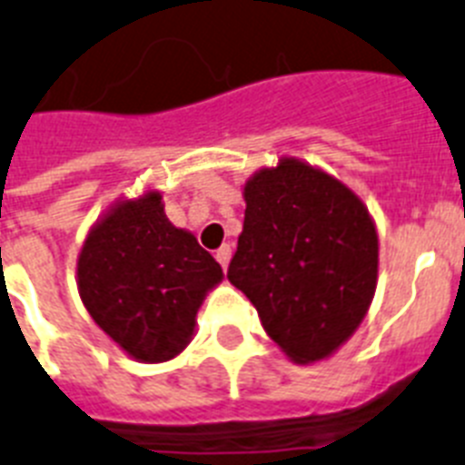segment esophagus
Instances as JSON below:
<instances>
[{"label":"esophagus","instance_id":"obj_1","mask_svg":"<svg viewBox=\"0 0 465 465\" xmlns=\"http://www.w3.org/2000/svg\"><path fill=\"white\" fill-rule=\"evenodd\" d=\"M230 256H232V247H230V244H223V247L218 249L216 252V261L221 265H223V271L225 268H228V263H230Z\"/></svg>","mask_w":465,"mask_h":465}]
</instances>
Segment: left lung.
<instances>
[{"instance_id":"left-lung-1","label":"left lung","mask_w":465,"mask_h":465,"mask_svg":"<svg viewBox=\"0 0 465 465\" xmlns=\"http://www.w3.org/2000/svg\"><path fill=\"white\" fill-rule=\"evenodd\" d=\"M244 202L228 280L293 362L324 360L374 299L379 235L367 206L334 176L292 157L253 173Z\"/></svg>"}]
</instances>
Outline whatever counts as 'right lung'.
Instances as JSON below:
<instances>
[{"instance_id": "add662e5", "label": "right lung", "mask_w": 465, "mask_h": 465, "mask_svg": "<svg viewBox=\"0 0 465 465\" xmlns=\"http://www.w3.org/2000/svg\"><path fill=\"white\" fill-rule=\"evenodd\" d=\"M221 265L193 232L169 223L160 193L114 204L91 228L77 287L94 322L141 362H166L193 339Z\"/></svg>"}]
</instances>
